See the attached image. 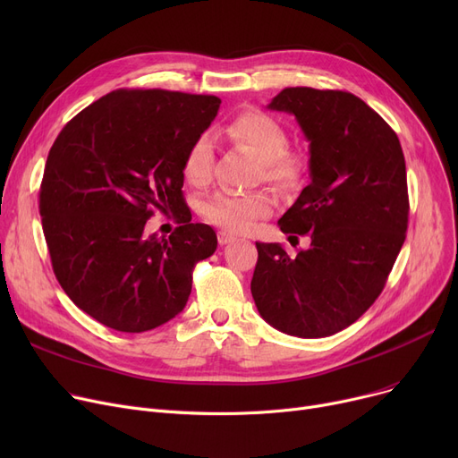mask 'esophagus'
Masks as SVG:
<instances>
[{
    "mask_svg": "<svg viewBox=\"0 0 458 458\" xmlns=\"http://www.w3.org/2000/svg\"><path fill=\"white\" fill-rule=\"evenodd\" d=\"M216 239H219L221 245H228V243L235 242V237L232 233H228V232H219V233H216Z\"/></svg>",
    "mask_w": 458,
    "mask_h": 458,
    "instance_id": "34e87169",
    "label": "esophagus"
}]
</instances>
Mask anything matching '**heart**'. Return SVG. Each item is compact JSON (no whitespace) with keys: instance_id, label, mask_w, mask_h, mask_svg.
Segmentation results:
<instances>
[{"instance_id":"b5f03b06","label":"heart","mask_w":458,"mask_h":458,"mask_svg":"<svg viewBox=\"0 0 458 458\" xmlns=\"http://www.w3.org/2000/svg\"><path fill=\"white\" fill-rule=\"evenodd\" d=\"M228 139L235 144L250 150L259 159L261 178L282 189L293 187L302 174V157L287 150L290 137L285 128L267 113L245 111L237 114L226 128ZM213 140L209 133H200L189 144L183 157V174L195 183L204 185L213 174ZM273 208L271 199L266 192H249V195H235L223 192L215 195L204 206L208 219L228 232L245 233L252 230L258 219L269 215Z\"/></svg>"}]
</instances>
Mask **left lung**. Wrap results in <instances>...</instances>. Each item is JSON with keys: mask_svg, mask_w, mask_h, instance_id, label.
I'll use <instances>...</instances> for the list:
<instances>
[{"mask_svg": "<svg viewBox=\"0 0 458 458\" xmlns=\"http://www.w3.org/2000/svg\"><path fill=\"white\" fill-rule=\"evenodd\" d=\"M269 109L295 114L310 140V183L278 226L290 242L308 235L311 243L293 256L256 243L250 292L271 327L325 338L352 325L386 285L411 209L404 156L386 120L347 90L287 87Z\"/></svg>", "mask_w": 458, "mask_h": 458, "instance_id": "1", "label": "left lung"}]
</instances>
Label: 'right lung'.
<instances>
[{"mask_svg":"<svg viewBox=\"0 0 458 458\" xmlns=\"http://www.w3.org/2000/svg\"><path fill=\"white\" fill-rule=\"evenodd\" d=\"M221 100L163 89H118L78 113L47 154L38 192L54 273L80 310L118 332H147L187 304L192 269L216 249L191 223L183 157ZM181 225L165 238L156 211Z\"/></svg>","mask_w":458,"mask_h":458,"instance_id":"obj_1","label":"right lung"}]
</instances>
